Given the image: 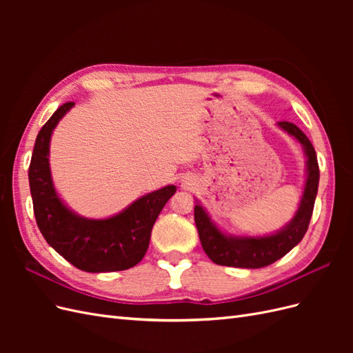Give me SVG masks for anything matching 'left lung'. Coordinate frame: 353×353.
Masks as SVG:
<instances>
[{
    "label": "left lung",
    "instance_id": "obj_1",
    "mask_svg": "<svg viewBox=\"0 0 353 353\" xmlns=\"http://www.w3.org/2000/svg\"><path fill=\"white\" fill-rule=\"evenodd\" d=\"M276 126L292 135L302 144L306 157V178L301 203L292 218L283 228L266 236H232L223 232L209 213L196 200L194 221L203 250L212 262L234 268H262L281 259L294 245L302 241L312 216L314 203L318 193L319 168L316 153L307 137L292 122H279Z\"/></svg>",
    "mask_w": 353,
    "mask_h": 353
}]
</instances>
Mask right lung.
<instances>
[{
    "instance_id": "obj_1",
    "label": "right lung",
    "mask_w": 353,
    "mask_h": 353,
    "mask_svg": "<svg viewBox=\"0 0 353 353\" xmlns=\"http://www.w3.org/2000/svg\"><path fill=\"white\" fill-rule=\"evenodd\" d=\"M73 105L72 101L60 105L37 137L29 187L38 228L51 248L81 271L130 270L144 258L154 222L176 187L148 193L109 218L91 219L73 212L56 191L50 169L52 131Z\"/></svg>"
}]
</instances>
